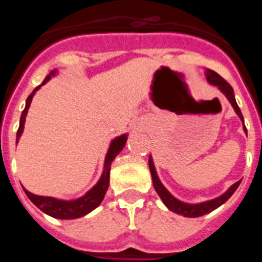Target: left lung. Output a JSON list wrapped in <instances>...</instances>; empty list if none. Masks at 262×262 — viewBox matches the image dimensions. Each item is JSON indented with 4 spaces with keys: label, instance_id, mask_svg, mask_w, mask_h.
<instances>
[{
    "label": "left lung",
    "instance_id": "8db88e82",
    "mask_svg": "<svg viewBox=\"0 0 262 262\" xmlns=\"http://www.w3.org/2000/svg\"><path fill=\"white\" fill-rule=\"evenodd\" d=\"M206 80H207V82H209V84L216 86L217 89L221 90L222 93L227 97V99H228V101L231 102V105H232L235 113L239 115V118L242 119L243 123H244V118H243L242 111H240L239 106H237V103H236L235 96H233L232 86H231V85L228 84V82H227L223 77H221V76L217 75L216 72L211 71V69H207V71H206ZM244 131L247 133L245 124H244ZM148 164H149V170H151V176H152V181H154L155 190H156V193L159 194V196L161 198V201L164 202V205H165L166 207L170 210V211L176 212V214H178V215H184V216H186V217H198V216H202V215H206V214H209V212L214 211V210L217 209L219 206L223 205L226 201L230 200V196L235 193L236 189L239 187L240 182H242V181H237L236 184H233L232 186H231L230 189L226 191V193L222 194V195L217 196V198H215V200L206 201V202L191 205V203H185V202H182V201H178L177 198H174L172 194L166 190L165 186H164V185L161 184V181L159 180V176H157L156 169H155V165H154V160H152L151 156H149V159H148Z\"/></svg>",
    "mask_w": 262,
    "mask_h": 262
}]
</instances>
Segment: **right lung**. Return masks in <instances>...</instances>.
Wrapping results in <instances>:
<instances>
[{"instance_id": "1", "label": "right lung", "mask_w": 262, "mask_h": 262, "mask_svg": "<svg viewBox=\"0 0 262 262\" xmlns=\"http://www.w3.org/2000/svg\"><path fill=\"white\" fill-rule=\"evenodd\" d=\"M56 73V71H52L47 77L45 78V81L41 82V85H45L53 75ZM39 85L38 88L34 89L31 94L27 97L26 99V107L22 111V115H20L19 120V128L17 131V143L19 140L20 135L23 133V127H25V120H26L27 111H29L30 105H31L32 97L35 94L36 90L41 86ZM127 142V135H120L118 138H115L113 142L110 143V147H108V151L106 154L105 159V166H103V173L99 178V181L97 182V185H94L89 191H88L85 195L80 196L77 200L73 201H62V200H56V198H52V196H43V195H35V194L30 193L29 190L23 189L26 195L29 196L30 201H31L34 205L40 209L41 211L46 212L47 215L52 217H56V219H76V217H81L84 215L89 214L90 211H93L97 206L101 205V202L105 198L106 190L108 187V181H110V168L113 160L117 157V155L119 154L123 147L126 145Z\"/></svg>"}]
</instances>
